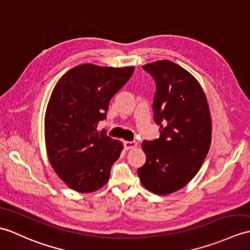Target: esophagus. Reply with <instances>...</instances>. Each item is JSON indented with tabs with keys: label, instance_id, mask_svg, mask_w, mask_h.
<instances>
[{
	"label": "esophagus",
	"instance_id": "34e87169",
	"mask_svg": "<svg viewBox=\"0 0 250 250\" xmlns=\"http://www.w3.org/2000/svg\"><path fill=\"white\" fill-rule=\"evenodd\" d=\"M124 146H125V150H129V149L137 147V143H136V142H127V141H125V142H124Z\"/></svg>",
	"mask_w": 250,
	"mask_h": 250
}]
</instances>
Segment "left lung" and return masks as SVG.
Masks as SVG:
<instances>
[{
    "mask_svg": "<svg viewBox=\"0 0 250 250\" xmlns=\"http://www.w3.org/2000/svg\"><path fill=\"white\" fill-rule=\"evenodd\" d=\"M153 78V119L160 136L144 141L146 163L137 169L145 188L168 195L185 187L204 163L211 144L207 98L193 75L170 61L143 66Z\"/></svg>",
    "mask_w": 250,
    "mask_h": 250,
    "instance_id": "1",
    "label": "left lung"
}]
</instances>
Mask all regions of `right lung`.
I'll return each instance as SVG.
<instances>
[{
	"label": "right lung",
	"instance_id": "obj_1",
	"mask_svg": "<svg viewBox=\"0 0 250 250\" xmlns=\"http://www.w3.org/2000/svg\"><path fill=\"white\" fill-rule=\"evenodd\" d=\"M133 71L84 63L63 74L52 91L44 117L46 153L70 188L90 193L107 182L124 146L97 127Z\"/></svg>",
	"mask_w": 250,
	"mask_h": 250
}]
</instances>
